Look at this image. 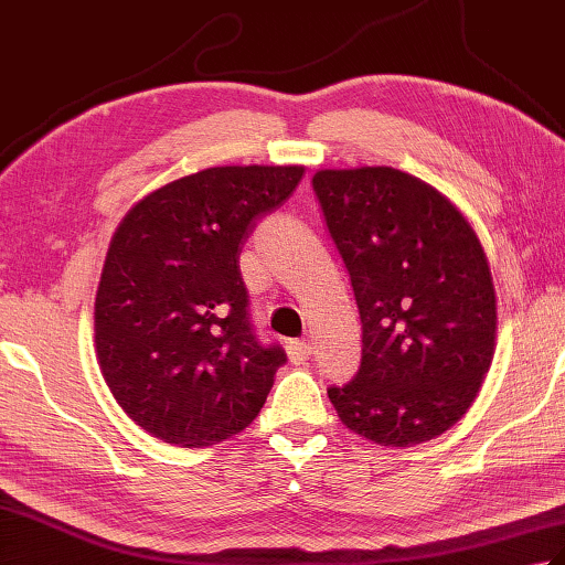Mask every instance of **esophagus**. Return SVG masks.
Masks as SVG:
<instances>
[{
	"label": "esophagus",
	"instance_id": "esophagus-1",
	"mask_svg": "<svg viewBox=\"0 0 565 565\" xmlns=\"http://www.w3.org/2000/svg\"><path fill=\"white\" fill-rule=\"evenodd\" d=\"M286 350H289V359L294 364H306L310 354H313V347H310V342L306 340H291L286 344Z\"/></svg>",
	"mask_w": 565,
	"mask_h": 565
}]
</instances>
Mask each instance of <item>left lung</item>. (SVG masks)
Returning <instances> with one entry per match:
<instances>
[{
    "label": "left lung",
    "instance_id": "1",
    "mask_svg": "<svg viewBox=\"0 0 565 565\" xmlns=\"http://www.w3.org/2000/svg\"><path fill=\"white\" fill-rule=\"evenodd\" d=\"M313 191L362 318V364L328 388L334 411L381 447L439 437L495 352V289L473 227L393 167L322 170Z\"/></svg>",
    "mask_w": 565,
    "mask_h": 565
}]
</instances>
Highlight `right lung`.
<instances>
[{"label":"right lung","instance_id":"obj_1","mask_svg":"<svg viewBox=\"0 0 565 565\" xmlns=\"http://www.w3.org/2000/svg\"><path fill=\"white\" fill-rule=\"evenodd\" d=\"M301 177L298 164L211 167L152 191L116 227L94 342L106 386L152 437L209 447L259 415L286 352L252 326L239 249Z\"/></svg>","mask_w":565,"mask_h":565}]
</instances>
